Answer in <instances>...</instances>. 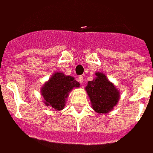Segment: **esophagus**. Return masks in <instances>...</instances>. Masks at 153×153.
<instances>
[{"label":"esophagus","mask_w":153,"mask_h":153,"mask_svg":"<svg viewBox=\"0 0 153 153\" xmlns=\"http://www.w3.org/2000/svg\"><path fill=\"white\" fill-rule=\"evenodd\" d=\"M77 80H78V81L80 83V84H82L83 82H84V76H79L77 78Z\"/></svg>","instance_id":"34e87169"}]
</instances>
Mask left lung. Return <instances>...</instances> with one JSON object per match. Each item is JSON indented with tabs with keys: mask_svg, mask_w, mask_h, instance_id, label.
Returning a JSON list of instances; mask_svg holds the SVG:
<instances>
[{
	"mask_svg": "<svg viewBox=\"0 0 153 153\" xmlns=\"http://www.w3.org/2000/svg\"><path fill=\"white\" fill-rule=\"evenodd\" d=\"M96 76L93 80L88 82L85 90L94 111L102 114L109 113L118 104L120 92L105 74L97 72Z\"/></svg>",
	"mask_w": 153,
	"mask_h": 153,
	"instance_id": "1",
	"label": "left lung"
}]
</instances>
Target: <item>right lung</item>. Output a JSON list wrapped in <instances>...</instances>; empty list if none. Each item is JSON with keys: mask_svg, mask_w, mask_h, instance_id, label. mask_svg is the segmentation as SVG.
<instances>
[{"mask_svg": "<svg viewBox=\"0 0 153 153\" xmlns=\"http://www.w3.org/2000/svg\"><path fill=\"white\" fill-rule=\"evenodd\" d=\"M80 87L74 77L62 73H54L50 80L41 88L44 103L55 111H62L65 106L66 99L73 88Z\"/></svg>", "mask_w": 153, "mask_h": 153, "instance_id": "obj_1", "label": "right lung"}]
</instances>
